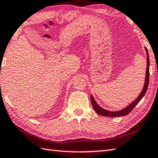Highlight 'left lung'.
I'll return each mask as SVG.
<instances>
[{"label":"left lung","instance_id":"1","mask_svg":"<svg viewBox=\"0 0 158 158\" xmlns=\"http://www.w3.org/2000/svg\"><path fill=\"white\" fill-rule=\"evenodd\" d=\"M145 50L147 52V70H146V76H145V84L143 86V89L142 90L141 93L140 94L139 97H137V98L134 100L133 102H132L126 107L125 109L122 110H120L119 111H109V110H106L105 109H102V107H100L98 104L96 103L95 101L94 98L91 95V102L93 108L94 109L96 112L98 114V115L105 116V117H120V116H124L126 115L127 114L130 113L132 110L135 108V106L138 104L140 100L143 98V97L145 96V93L147 92V88H148L149 85V53L148 51H147V49L145 48Z\"/></svg>","mask_w":158,"mask_h":158}]
</instances>
